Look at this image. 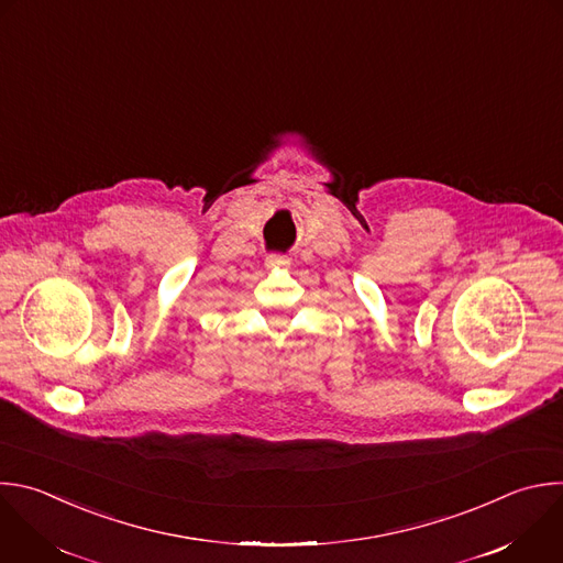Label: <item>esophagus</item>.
Instances as JSON below:
<instances>
[{
  "label": "esophagus",
  "mask_w": 563,
  "mask_h": 563,
  "mask_svg": "<svg viewBox=\"0 0 563 563\" xmlns=\"http://www.w3.org/2000/svg\"><path fill=\"white\" fill-rule=\"evenodd\" d=\"M289 263H291L289 256H283V254H272V256H267V261H265V265H267L269 269H278V267L287 269Z\"/></svg>",
  "instance_id": "1"
}]
</instances>
